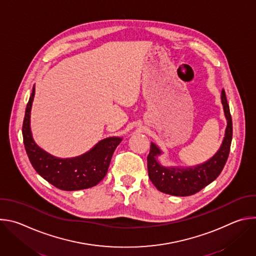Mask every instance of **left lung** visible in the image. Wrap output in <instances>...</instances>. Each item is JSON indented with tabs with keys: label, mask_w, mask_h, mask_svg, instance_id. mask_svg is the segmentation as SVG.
I'll return each instance as SVG.
<instances>
[{
	"label": "left lung",
	"mask_w": 256,
	"mask_h": 256,
	"mask_svg": "<svg viewBox=\"0 0 256 256\" xmlns=\"http://www.w3.org/2000/svg\"><path fill=\"white\" fill-rule=\"evenodd\" d=\"M221 99L227 120L225 136L220 149L206 162L186 168L164 167L157 161V156L162 154L161 150L151 142L150 153L147 157L149 178L161 192L176 196H192L208 186L222 172L231 147L232 118L224 89Z\"/></svg>",
	"instance_id": "8db88e82"
}]
</instances>
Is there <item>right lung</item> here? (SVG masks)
Masks as SVG:
<instances>
[{"label": "right lung", "mask_w": 256, "mask_h": 256, "mask_svg": "<svg viewBox=\"0 0 256 256\" xmlns=\"http://www.w3.org/2000/svg\"><path fill=\"white\" fill-rule=\"evenodd\" d=\"M34 94L33 86L22 126L25 150L33 168L50 184L62 190H80L97 186L106 175L114 152L122 138H104L87 153L74 158L62 159L50 155L38 147L32 138L30 114Z\"/></svg>", "instance_id": "1"}]
</instances>
